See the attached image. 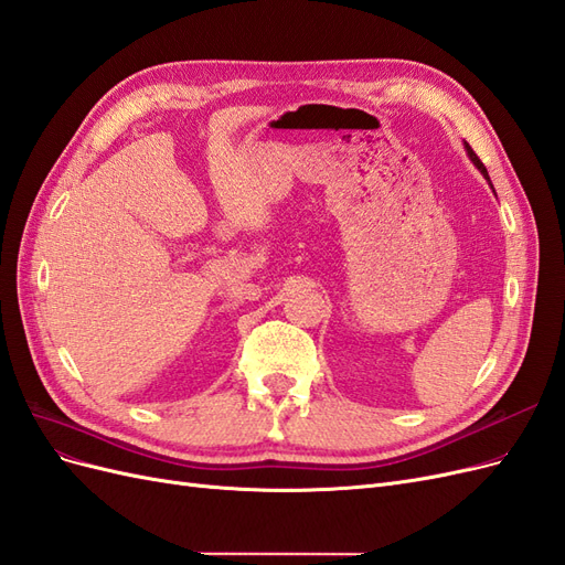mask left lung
<instances>
[{
	"label": "left lung",
	"mask_w": 565,
	"mask_h": 565,
	"mask_svg": "<svg viewBox=\"0 0 565 565\" xmlns=\"http://www.w3.org/2000/svg\"><path fill=\"white\" fill-rule=\"evenodd\" d=\"M465 148H467V152H469V158H471V162H473V164H476L478 169H481V174H483V177H486V179L490 181V177H488V169L483 167V162H481V160H478V156H476V152L471 150V146H469V143H465ZM490 188H492V183H490Z\"/></svg>",
	"instance_id": "left-lung-1"
}]
</instances>
